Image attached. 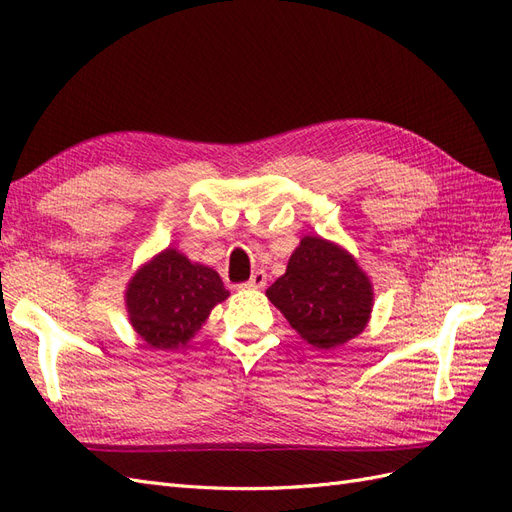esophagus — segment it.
I'll list each match as a JSON object with an SVG mask.
<instances>
[{"mask_svg": "<svg viewBox=\"0 0 512 512\" xmlns=\"http://www.w3.org/2000/svg\"><path fill=\"white\" fill-rule=\"evenodd\" d=\"M247 288H265L267 286V273L265 271H256L252 277H250V282L245 284Z\"/></svg>", "mask_w": 512, "mask_h": 512, "instance_id": "34e87169", "label": "esophagus"}]
</instances>
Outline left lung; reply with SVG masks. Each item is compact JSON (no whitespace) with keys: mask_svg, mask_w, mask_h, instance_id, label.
<instances>
[{"mask_svg":"<svg viewBox=\"0 0 512 512\" xmlns=\"http://www.w3.org/2000/svg\"><path fill=\"white\" fill-rule=\"evenodd\" d=\"M267 297L307 344L331 350L367 327L374 288L344 247L303 237Z\"/></svg>","mask_w":512,"mask_h":512,"instance_id":"obj_1","label":"left lung"}]
</instances>
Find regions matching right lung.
<instances>
[{
    "mask_svg": "<svg viewBox=\"0 0 512 512\" xmlns=\"http://www.w3.org/2000/svg\"><path fill=\"white\" fill-rule=\"evenodd\" d=\"M218 271L164 250L134 273L126 290L130 324L151 348H183L211 309L228 297Z\"/></svg>",
    "mask_w": 512,
    "mask_h": 512,
    "instance_id": "1",
    "label": "right lung"
}]
</instances>
